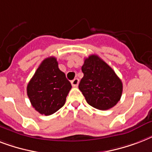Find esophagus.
<instances>
[{
  "mask_svg": "<svg viewBox=\"0 0 152 152\" xmlns=\"http://www.w3.org/2000/svg\"><path fill=\"white\" fill-rule=\"evenodd\" d=\"M79 79L76 78V79H74L73 80H72L71 81V83H72V86L73 87V88H76V87H77L79 84Z\"/></svg>",
  "mask_w": 152,
  "mask_h": 152,
  "instance_id": "esophagus-1",
  "label": "esophagus"
}]
</instances>
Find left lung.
I'll list each match as a JSON object with an SVG mask.
<instances>
[{
    "label": "left lung",
    "mask_w": 152,
    "mask_h": 152,
    "mask_svg": "<svg viewBox=\"0 0 152 152\" xmlns=\"http://www.w3.org/2000/svg\"><path fill=\"white\" fill-rule=\"evenodd\" d=\"M83 77L79 89L90 106L106 110L120 100L122 82L115 72L97 55H90L81 68Z\"/></svg>",
    "instance_id": "obj_1"
}]
</instances>
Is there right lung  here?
Here are the masks:
<instances>
[{
	"mask_svg": "<svg viewBox=\"0 0 152 152\" xmlns=\"http://www.w3.org/2000/svg\"><path fill=\"white\" fill-rule=\"evenodd\" d=\"M72 85L58 68L56 57L42 61L27 84V93L32 106L39 113L51 115L64 106Z\"/></svg>",
	"mask_w": 152,
	"mask_h": 152,
	"instance_id": "obj_1",
	"label": "right lung"
}]
</instances>
